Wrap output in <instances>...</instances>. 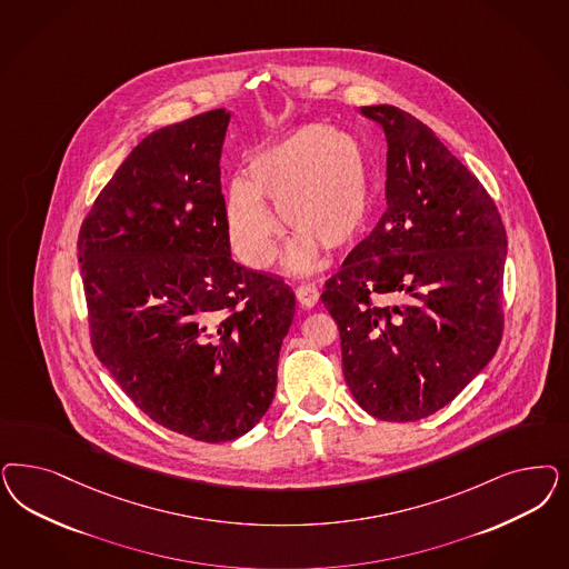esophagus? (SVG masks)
<instances>
[{"label":"esophagus","instance_id":"obj_1","mask_svg":"<svg viewBox=\"0 0 569 569\" xmlns=\"http://www.w3.org/2000/svg\"><path fill=\"white\" fill-rule=\"evenodd\" d=\"M295 295H297V303L301 308H313L318 301V289L313 284H299L295 289Z\"/></svg>","mask_w":569,"mask_h":569}]
</instances>
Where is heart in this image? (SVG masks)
<instances>
[{"label": "heart", "instance_id": "heart-1", "mask_svg": "<svg viewBox=\"0 0 569 569\" xmlns=\"http://www.w3.org/2000/svg\"><path fill=\"white\" fill-rule=\"evenodd\" d=\"M280 209L295 230L287 270L308 274L320 247L346 249L365 232L370 213V167L362 144L329 126L299 128L249 159V178L234 176L226 188V221L234 253L253 270L272 266Z\"/></svg>", "mask_w": 569, "mask_h": 569}]
</instances>
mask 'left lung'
I'll use <instances>...</instances> for the list:
<instances>
[{"mask_svg":"<svg viewBox=\"0 0 569 569\" xmlns=\"http://www.w3.org/2000/svg\"><path fill=\"white\" fill-rule=\"evenodd\" d=\"M360 110L386 131L387 209L320 299L356 402L381 421H419L452 402L502 339L507 230L486 188L417 117Z\"/></svg>","mask_w":569,"mask_h":569,"instance_id":"8db88e82","label":"left lung"}]
</instances>
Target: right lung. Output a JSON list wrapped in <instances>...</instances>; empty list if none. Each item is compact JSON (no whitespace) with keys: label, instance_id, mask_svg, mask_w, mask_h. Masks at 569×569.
Wrapping results in <instances>:
<instances>
[{"label":"right lung","instance_id":"add662e5","mask_svg":"<svg viewBox=\"0 0 569 569\" xmlns=\"http://www.w3.org/2000/svg\"><path fill=\"white\" fill-rule=\"evenodd\" d=\"M230 112L152 131L81 223L96 358L152 421L237 440L270 408L295 316L284 280L230 257L221 144Z\"/></svg>","mask_w":569,"mask_h":569}]
</instances>
